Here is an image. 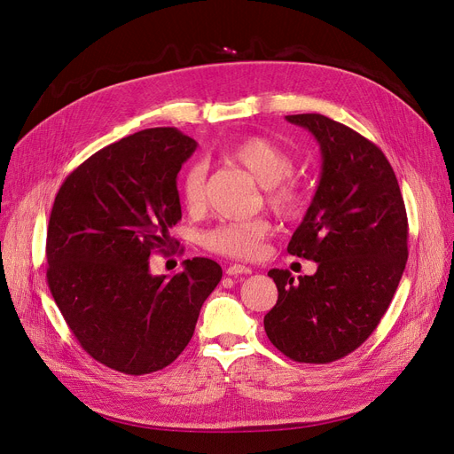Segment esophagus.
Here are the masks:
<instances>
[{"label":"esophagus","instance_id":"obj_1","mask_svg":"<svg viewBox=\"0 0 454 454\" xmlns=\"http://www.w3.org/2000/svg\"><path fill=\"white\" fill-rule=\"evenodd\" d=\"M225 271L227 276H240V274H251V268L244 264H231Z\"/></svg>","mask_w":454,"mask_h":454}]
</instances>
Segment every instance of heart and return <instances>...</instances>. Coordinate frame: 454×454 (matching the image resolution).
Returning a JSON list of instances; mask_svg holds the SVG:
<instances>
[{"mask_svg":"<svg viewBox=\"0 0 454 454\" xmlns=\"http://www.w3.org/2000/svg\"><path fill=\"white\" fill-rule=\"evenodd\" d=\"M227 158L244 168L266 190V203L281 215H296L305 205V193L293 173L294 160L276 141L251 136L234 143ZM207 169L201 161L190 164L180 176V197L188 208H197L203 201ZM271 225L264 217L227 222L205 234V246L220 255L232 259H255L262 253Z\"/></svg>","mask_w":454,"mask_h":454,"instance_id":"heart-1","label":"heart"}]
</instances>
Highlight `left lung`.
Here are the masks:
<instances>
[{
    "label": "left lung",
    "instance_id": "left-lung-1",
    "mask_svg": "<svg viewBox=\"0 0 454 454\" xmlns=\"http://www.w3.org/2000/svg\"><path fill=\"white\" fill-rule=\"evenodd\" d=\"M320 145L317 193L286 251L318 264L296 281L274 268L278 303L264 317L274 347L300 364H332L386 315L408 259V217L395 171L372 141L320 114L286 115Z\"/></svg>",
    "mask_w": 454,
    "mask_h": 454
}]
</instances>
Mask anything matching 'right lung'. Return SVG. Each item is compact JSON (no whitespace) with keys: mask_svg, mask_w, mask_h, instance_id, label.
<instances>
[{"mask_svg":"<svg viewBox=\"0 0 454 454\" xmlns=\"http://www.w3.org/2000/svg\"><path fill=\"white\" fill-rule=\"evenodd\" d=\"M197 143L176 129H149L100 149L72 171L53 201L46 279L82 348L124 374L168 367L193 335L222 279L212 259L153 276L151 253L175 240L176 175Z\"/></svg>","mask_w":454,"mask_h":454,"instance_id":"obj_1","label":"right lung"}]
</instances>
